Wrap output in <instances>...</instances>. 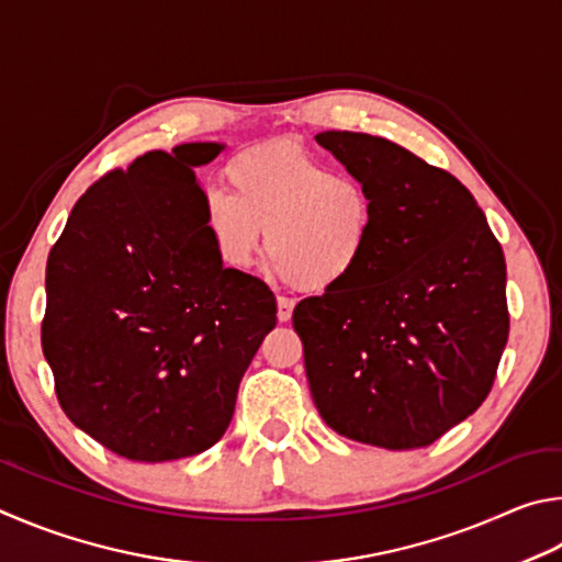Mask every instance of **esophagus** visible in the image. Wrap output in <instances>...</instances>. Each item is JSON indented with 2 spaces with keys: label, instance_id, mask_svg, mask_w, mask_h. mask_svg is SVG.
<instances>
[{
  "label": "esophagus",
  "instance_id": "1",
  "mask_svg": "<svg viewBox=\"0 0 562 562\" xmlns=\"http://www.w3.org/2000/svg\"><path fill=\"white\" fill-rule=\"evenodd\" d=\"M276 306H279V311H276V316H279V321L281 323H289L291 316H293V301L279 296V301H276Z\"/></svg>",
  "mask_w": 562,
  "mask_h": 562
}]
</instances>
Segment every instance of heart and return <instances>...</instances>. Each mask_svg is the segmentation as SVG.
Wrapping results in <instances>:
<instances>
[{"mask_svg":"<svg viewBox=\"0 0 562 562\" xmlns=\"http://www.w3.org/2000/svg\"><path fill=\"white\" fill-rule=\"evenodd\" d=\"M226 180L232 194L210 192L204 226L229 269H251L266 241L273 279L328 293L366 261L375 202L358 177L279 140L236 155L226 165Z\"/></svg>","mask_w":562,"mask_h":562,"instance_id":"obj_1","label":"heart"}]
</instances>
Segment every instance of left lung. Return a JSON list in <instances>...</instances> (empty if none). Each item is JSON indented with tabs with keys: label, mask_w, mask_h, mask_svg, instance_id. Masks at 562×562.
<instances>
[{
	"label": "left lung",
	"mask_w": 562,
	"mask_h": 562,
	"mask_svg": "<svg viewBox=\"0 0 562 562\" xmlns=\"http://www.w3.org/2000/svg\"><path fill=\"white\" fill-rule=\"evenodd\" d=\"M316 143L368 187L375 232L348 283L293 311L313 402L348 439L429 447L494 385L508 340L504 251L457 177L368 133Z\"/></svg>",
	"instance_id": "8db88e82"
}]
</instances>
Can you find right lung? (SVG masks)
I'll list each match as a JSON object with an SVG mask.
<instances>
[{"mask_svg":"<svg viewBox=\"0 0 562 562\" xmlns=\"http://www.w3.org/2000/svg\"><path fill=\"white\" fill-rule=\"evenodd\" d=\"M224 143L153 150L86 190L46 263L42 348L66 417L117 457L202 454L229 427L276 299L224 269L194 167Z\"/></svg>","mask_w":562,"mask_h":562,"instance_id":"right-lung-1","label":"right lung"}]
</instances>
